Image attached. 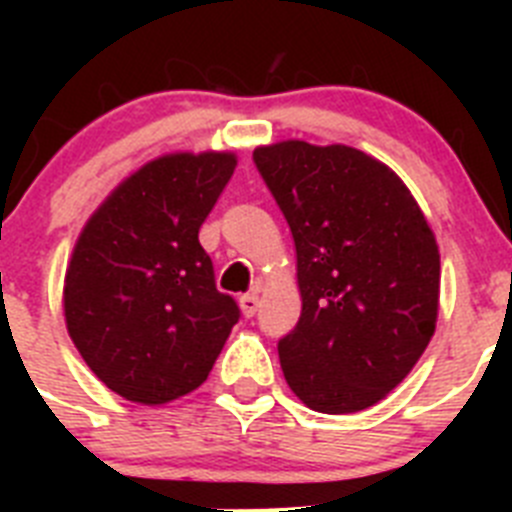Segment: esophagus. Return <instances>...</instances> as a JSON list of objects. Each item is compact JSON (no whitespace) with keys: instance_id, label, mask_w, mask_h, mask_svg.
Masks as SVG:
<instances>
[{"instance_id":"obj_1","label":"esophagus","mask_w":512,"mask_h":512,"mask_svg":"<svg viewBox=\"0 0 512 512\" xmlns=\"http://www.w3.org/2000/svg\"><path fill=\"white\" fill-rule=\"evenodd\" d=\"M238 305H241V312L246 318H253L256 310H259V295H256V292H253V295H243L241 300H238Z\"/></svg>"}]
</instances>
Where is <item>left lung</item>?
<instances>
[{"instance_id":"obj_1","label":"left lung","mask_w":512,"mask_h":512,"mask_svg":"<svg viewBox=\"0 0 512 512\" xmlns=\"http://www.w3.org/2000/svg\"><path fill=\"white\" fill-rule=\"evenodd\" d=\"M253 161L297 251L302 312L279 341L284 379L318 413L372 408L436 333V235L405 182L369 153L282 140Z\"/></svg>"}]
</instances>
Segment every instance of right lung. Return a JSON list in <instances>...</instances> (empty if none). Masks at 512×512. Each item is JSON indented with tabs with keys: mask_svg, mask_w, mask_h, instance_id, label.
Masks as SVG:
<instances>
[{
	"mask_svg": "<svg viewBox=\"0 0 512 512\" xmlns=\"http://www.w3.org/2000/svg\"><path fill=\"white\" fill-rule=\"evenodd\" d=\"M230 151L166 153L125 176L76 238L63 315L112 392L166 405L197 390L238 323L200 228L233 176Z\"/></svg>",
	"mask_w": 512,
	"mask_h": 512,
	"instance_id": "obj_1",
	"label": "right lung"
}]
</instances>
